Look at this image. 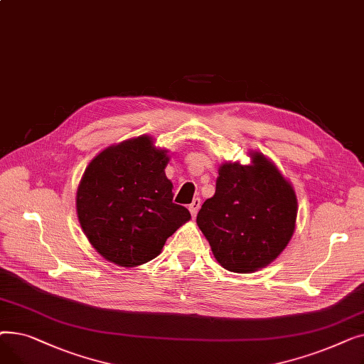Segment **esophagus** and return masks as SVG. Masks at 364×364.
I'll return each mask as SVG.
<instances>
[{"mask_svg":"<svg viewBox=\"0 0 364 364\" xmlns=\"http://www.w3.org/2000/svg\"><path fill=\"white\" fill-rule=\"evenodd\" d=\"M199 208H200V199H199V198H195L193 202L188 205V211H190V214H192V217H196V214H198V211H199Z\"/></svg>","mask_w":364,"mask_h":364,"instance_id":"1","label":"esophagus"}]
</instances>
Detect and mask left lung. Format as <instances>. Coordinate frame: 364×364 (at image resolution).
<instances>
[{
  "label": "left lung",
  "instance_id": "1",
  "mask_svg": "<svg viewBox=\"0 0 364 364\" xmlns=\"http://www.w3.org/2000/svg\"><path fill=\"white\" fill-rule=\"evenodd\" d=\"M296 196L274 164L252 153V165L220 166L215 195L196 223L217 261L228 272L251 273L270 264L289 243Z\"/></svg>",
  "mask_w": 364,
  "mask_h": 364
}]
</instances>
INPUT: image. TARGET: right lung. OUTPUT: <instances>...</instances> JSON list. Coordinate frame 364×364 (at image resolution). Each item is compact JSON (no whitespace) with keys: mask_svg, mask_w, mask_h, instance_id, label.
<instances>
[{"mask_svg":"<svg viewBox=\"0 0 364 364\" xmlns=\"http://www.w3.org/2000/svg\"><path fill=\"white\" fill-rule=\"evenodd\" d=\"M168 161L166 150L141 136L107 147L87 166L76 211L90 243L107 261L141 265L190 220L188 209L172 202Z\"/></svg>","mask_w":364,"mask_h":364,"instance_id":"add662e5","label":"right lung"}]
</instances>
